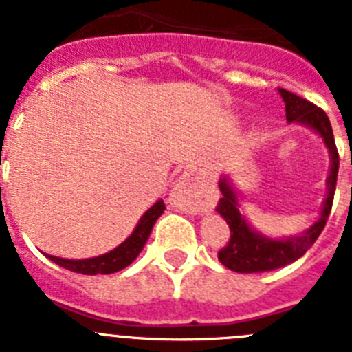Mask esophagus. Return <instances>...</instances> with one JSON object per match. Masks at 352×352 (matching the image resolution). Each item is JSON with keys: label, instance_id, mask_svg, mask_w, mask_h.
Here are the masks:
<instances>
[{"label": "esophagus", "instance_id": "esophagus-1", "mask_svg": "<svg viewBox=\"0 0 352 352\" xmlns=\"http://www.w3.org/2000/svg\"><path fill=\"white\" fill-rule=\"evenodd\" d=\"M170 204L186 213H201L213 208L214 195L194 170H185L170 192Z\"/></svg>", "mask_w": 352, "mask_h": 352}]
</instances>
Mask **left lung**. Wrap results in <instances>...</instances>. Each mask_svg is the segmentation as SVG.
<instances>
[{
  "label": "left lung",
  "mask_w": 352,
  "mask_h": 352,
  "mask_svg": "<svg viewBox=\"0 0 352 352\" xmlns=\"http://www.w3.org/2000/svg\"><path fill=\"white\" fill-rule=\"evenodd\" d=\"M282 100L285 102V118L287 123L303 125L322 139L329 153V174L326 179V197L322 201V210L319 219L301 232L300 236H287V238H270L263 232L256 231L245 219L241 206H239L238 194H236L229 176H222L219 182L222 197L219 201L217 211L222 214L229 229L231 239L229 243L219 252V261L226 268L236 273H263L278 270L282 266L300 259L305 252L309 250L326 226V220L333 204L335 186H337L338 174V151L335 146L333 130L328 116L322 109L305 100L301 96L278 88Z\"/></svg>",
  "instance_id": "obj_1"
}]
</instances>
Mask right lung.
Returning <instances> with one entry per match:
<instances>
[{"label": "right lung", "mask_w": 352, "mask_h": 352, "mask_svg": "<svg viewBox=\"0 0 352 352\" xmlns=\"http://www.w3.org/2000/svg\"><path fill=\"white\" fill-rule=\"evenodd\" d=\"M164 210H166V204H164L162 199H158L157 203L139 219L132 234L123 243L118 245L116 248L107 252V254L89 257V259H63V257L56 256L47 257L52 263L60 264V266L70 270V272L82 273V275H109V273L121 272V270L130 266L133 261L138 259V256L144 248L146 241H148L149 234H151L155 222L164 213Z\"/></svg>", "instance_id": "obj_1"}]
</instances>
